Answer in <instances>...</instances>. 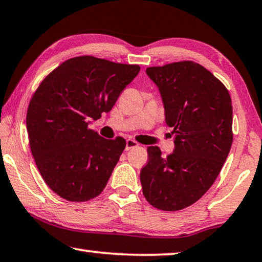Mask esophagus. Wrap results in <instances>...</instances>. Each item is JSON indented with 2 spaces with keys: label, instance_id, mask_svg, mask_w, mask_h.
I'll return each mask as SVG.
<instances>
[{
  "label": "esophagus",
  "instance_id": "1",
  "mask_svg": "<svg viewBox=\"0 0 262 262\" xmlns=\"http://www.w3.org/2000/svg\"><path fill=\"white\" fill-rule=\"evenodd\" d=\"M139 143L135 141V140H132V139H128L126 141V150H129L132 148H135V147H138Z\"/></svg>",
  "mask_w": 262,
  "mask_h": 262
}]
</instances>
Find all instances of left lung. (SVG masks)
<instances>
[{
  "label": "left lung",
  "instance_id": "obj_1",
  "mask_svg": "<svg viewBox=\"0 0 262 262\" xmlns=\"http://www.w3.org/2000/svg\"><path fill=\"white\" fill-rule=\"evenodd\" d=\"M146 73L159 88L174 150L163 158L158 146L147 148L142 192L154 208L177 211L196 203L222 169L233 143L231 98L223 83L194 61L153 66Z\"/></svg>",
  "mask_w": 262,
  "mask_h": 262
}]
</instances>
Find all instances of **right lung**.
I'll use <instances>...</instances> for the list:
<instances>
[{"label": "right lung", "instance_id": "1", "mask_svg": "<svg viewBox=\"0 0 262 262\" xmlns=\"http://www.w3.org/2000/svg\"><path fill=\"white\" fill-rule=\"evenodd\" d=\"M139 71V65L82 56L61 62L40 83L26 124L36 167L58 196L86 202L104 190L126 140L102 138L89 120L110 112Z\"/></svg>", "mask_w": 262, "mask_h": 262}]
</instances>
